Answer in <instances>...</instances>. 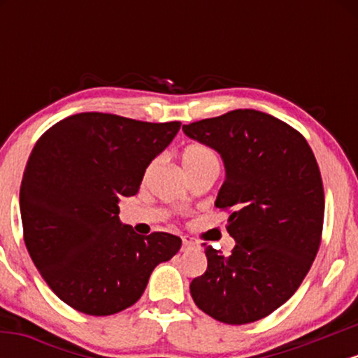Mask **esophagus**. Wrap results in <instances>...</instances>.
Returning a JSON list of instances; mask_svg holds the SVG:
<instances>
[{"mask_svg": "<svg viewBox=\"0 0 358 358\" xmlns=\"http://www.w3.org/2000/svg\"><path fill=\"white\" fill-rule=\"evenodd\" d=\"M182 242H183V249L193 248V245H195V242H193L192 239H187V237H183V239H182Z\"/></svg>", "mask_w": 358, "mask_h": 358, "instance_id": "obj_1", "label": "esophagus"}]
</instances>
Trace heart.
Returning a JSON list of instances; mask_svg holds the SVG:
<instances>
[{"label":"heart","instance_id":"heart-1","mask_svg":"<svg viewBox=\"0 0 358 358\" xmlns=\"http://www.w3.org/2000/svg\"><path fill=\"white\" fill-rule=\"evenodd\" d=\"M217 156L210 148L203 146V145H190L183 150L182 153V165L185 173H190V171L200 170V168L208 166V165H215Z\"/></svg>","mask_w":358,"mask_h":358}]
</instances>
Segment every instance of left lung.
Here are the masks:
<instances>
[{"label":"left lung","mask_w":358,"mask_h":358,"mask_svg":"<svg viewBox=\"0 0 358 358\" xmlns=\"http://www.w3.org/2000/svg\"><path fill=\"white\" fill-rule=\"evenodd\" d=\"M220 155L225 178L215 207L234 208L229 257L205 245L207 271L195 278V305L229 324L252 323L294 294L318 252L322 175L306 139L271 114L236 109L183 126Z\"/></svg>","instance_id":"left-lung-1"}]
</instances>
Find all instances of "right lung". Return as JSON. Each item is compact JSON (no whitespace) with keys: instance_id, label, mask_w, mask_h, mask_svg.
<instances>
[{"instance_id":"right-lung-1","label":"right lung","mask_w":358,"mask_h":358,"mask_svg":"<svg viewBox=\"0 0 358 358\" xmlns=\"http://www.w3.org/2000/svg\"><path fill=\"white\" fill-rule=\"evenodd\" d=\"M180 126L80 113L31 150L20 188L24 244L53 293L80 313L108 316L134 305L156 266L182 248L180 237H143L119 219V199L136 195Z\"/></svg>"}]
</instances>
